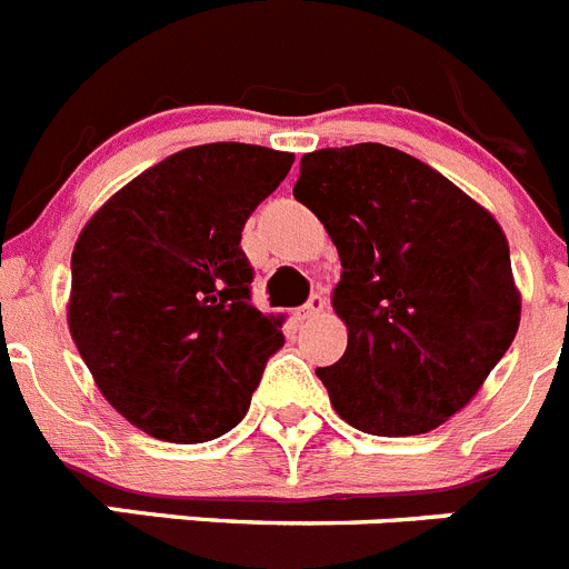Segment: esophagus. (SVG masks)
Listing matches in <instances>:
<instances>
[{
  "instance_id": "esophagus-1",
  "label": "esophagus",
  "mask_w": 569,
  "mask_h": 569,
  "mask_svg": "<svg viewBox=\"0 0 569 569\" xmlns=\"http://www.w3.org/2000/svg\"><path fill=\"white\" fill-rule=\"evenodd\" d=\"M325 308H328V296L325 293H310V299L305 301V308H299V321H310L316 319V316L325 313Z\"/></svg>"
}]
</instances>
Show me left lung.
Returning <instances> with one entry per match:
<instances>
[{
    "label": "left lung",
    "mask_w": 569,
    "mask_h": 569,
    "mask_svg": "<svg viewBox=\"0 0 569 569\" xmlns=\"http://www.w3.org/2000/svg\"><path fill=\"white\" fill-rule=\"evenodd\" d=\"M293 196L341 259L347 350L316 367L336 413L370 436H419L479 393L519 330L499 222L413 156L365 142L301 156Z\"/></svg>",
    "instance_id": "8db88e82"
}]
</instances>
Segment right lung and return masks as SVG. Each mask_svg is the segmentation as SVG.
<instances>
[{"mask_svg":"<svg viewBox=\"0 0 569 569\" xmlns=\"http://www.w3.org/2000/svg\"><path fill=\"white\" fill-rule=\"evenodd\" d=\"M293 153L179 150L99 210L70 259V336L104 399L139 430L199 445L233 430L281 321L253 308L241 230Z\"/></svg>","mask_w":569,"mask_h":569,"instance_id":"obj_1","label":"right lung"}]
</instances>
